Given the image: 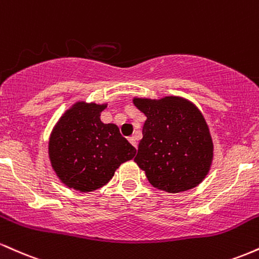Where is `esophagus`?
<instances>
[{"mask_svg": "<svg viewBox=\"0 0 259 259\" xmlns=\"http://www.w3.org/2000/svg\"><path fill=\"white\" fill-rule=\"evenodd\" d=\"M127 140H129L130 144H132L133 146L136 148V146H138V142H136V139L134 138V136H129V138H127Z\"/></svg>", "mask_w": 259, "mask_h": 259, "instance_id": "esophagus-1", "label": "esophagus"}]
</instances>
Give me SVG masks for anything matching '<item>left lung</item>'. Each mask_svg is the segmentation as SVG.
Here are the masks:
<instances>
[{
    "label": "left lung",
    "instance_id": "left-lung-1",
    "mask_svg": "<svg viewBox=\"0 0 259 259\" xmlns=\"http://www.w3.org/2000/svg\"><path fill=\"white\" fill-rule=\"evenodd\" d=\"M147 117L135 162L151 185L163 191L194 189L206 178L213 159V142L202 113L177 96L134 99Z\"/></svg>",
    "mask_w": 259,
    "mask_h": 259
}]
</instances>
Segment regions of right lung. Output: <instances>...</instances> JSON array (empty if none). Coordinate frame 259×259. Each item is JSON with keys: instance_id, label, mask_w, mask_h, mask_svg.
I'll return each instance as SVG.
<instances>
[{"instance_id": "add662e5", "label": "right lung", "mask_w": 259, "mask_h": 259, "mask_svg": "<svg viewBox=\"0 0 259 259\" xmlns=\"http://www.w3.org/2000/svg\"><path fill=\"white\" fill-rule=\"evenodd\" d=\"M106 107L75 103L59 119L50 139L52 168L62 183L80 192L106 185L115 169L136 153L119 127L101 121V112Z\"/></svg>"}]
</instances>
